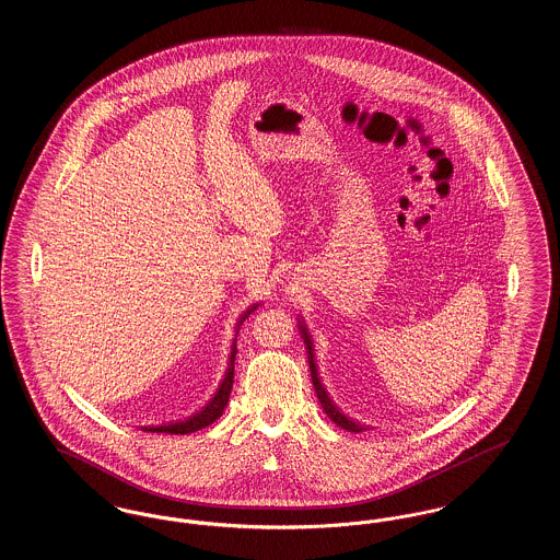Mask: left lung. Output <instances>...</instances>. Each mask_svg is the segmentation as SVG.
<instances>
[{"label":"left lung","mask_w":560,"mask_h":560,"mask_svg":"<svg viewBox=\"0 0 560 560\" xmlns=\"http://www.w3.org/2000/svg\"><path fill=\"white\" fill-rule=\"evenodd\" d=\"M298 329H300V334H302V340H304L306 350H308V365H311V375H313V386H315V393H317V399H319L323 411L327 413V418H329L331 422H336L338 427L345 428V430H348V432H361L363 427H359L354 420L347 418V416H345V413L338 409V405H336L334 400L329 399L327 390L323 388L319 375H317V365H315V348H313V336H311V331H308L306 323H304V320L298 319Z\"/></svg>","instance_id":"left-lung-1"}]
</instances>
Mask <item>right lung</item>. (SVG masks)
<instances>
[{
    "mask_svg": "<svg viewBox=\"0 0 560 560\" xmlns=\"http://www.w3.org/2000/svg\"><path fill=\"white\" fill-rule=\"evenodd\" d=\"M258 306H260V304H252L247 311H243V315H241L237 323H235V338H233V347H231L229 368H226V372H224V377H222V382H220L218 390L213 393L212 399L208 400V402H206L197 413H192V416L187 418V420L176 422V424H165V427L144 428L147 432L190 434V432H197V430H201V428L210 427L212 422H215V420L222 416V411H224V407H226V402H229V397H231V390H233V377H235V354H237V334H240L243 320L247 319V317H249Z\"/></svg>",
    "mask_w": 560,
    "mask_h": 560,
    "instance_id": "right-lung-1",
    "label": "right lung"
}]
</instances>
